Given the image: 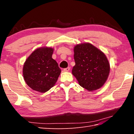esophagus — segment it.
Segmentation results:
<instances>
[{"label": "esophagus", "instance_id": "1", "mask_svg": "<svg viewBox=\"0 0 134 134\" xmlns=\"http://www.w3.org/2000/svg\"><path fill=\"white\" fill-rule=\"evenodd\" d=\"M70 70V67H68L67 68H65V69H64V71H65V72H68V71H69Z\"/></svg>", "mask_w": 134, "mask_h": 134}]
</instances>
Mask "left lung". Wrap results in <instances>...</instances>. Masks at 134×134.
I'll return each mask as SVG.
<instances>
[{
  "label": "left lung",
  "instance_id": "left-lung-1",
  "mask_svg": "<svg viewBox=\"0 0 134 134\" xmlns=\"http://www.w3.org/2000/svg\"><path fill=\"white\" fill-rule=\"evenodd\" d=\"M74 52L75 65L72 74L79 85L90 92L101 88L110 71V65L105 54L87 42L75 45Z\"/></svg>",
  "mask_w": 134,
  "mask_h": 134
}]
</instances>
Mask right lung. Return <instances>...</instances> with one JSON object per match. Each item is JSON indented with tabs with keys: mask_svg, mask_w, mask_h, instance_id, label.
Returning <instances> with one entry per match:
<instances>
[{
	"mask_svg": "<svg viewBox=\"0 0 134 134\" xmlns=\"http://www.w3.org/2000/svg\"><path fill=\"white\" fill-rule=\"evenodd\" d=\"M53 49L49 47L37 48L25 61L23 76L31 89L45 93L55 85L61 70L52 58Z\"/></svg>",
	"mask_w": 134,
	"mask_h": 134,
	"instance_id": "1",
	"label": "right lung"
}]
</instances>
